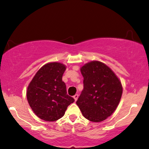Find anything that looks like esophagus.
Masks as SVG:
<instances>
[{
    "instance_id": "1",
    "label": "esophagus",
    "mask_w": 149,
    "mask_h": 149,
    "mask_svg": "<svg viewBox=\"0 0 149 149\" xmlns=\"http://www.w3.org/2000/svg\"><path fill=\"white\" fill-rule=\"evenodd\" d=\"M78 94H76L74 95V96H73V99H74V100L76 101H77V100H78Z\"/></svg>"
}]
</instances>
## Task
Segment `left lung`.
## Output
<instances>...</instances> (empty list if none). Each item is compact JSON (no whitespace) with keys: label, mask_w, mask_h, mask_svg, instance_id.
Listing matches in <instances>:
<instances>
[{"label":"left lung","mask_w":149,"mask_h":149,"mask_svg":"<svg viewBox=\"0 0 149 149\" xmlns=\"http://www.w3.org/2000/svg\"><path fill=\"white\" fill-rule=\"evenodd\" d=\"M84 88L76 102L86 119L101 122L110 116L119 104L121 82L104 63L92 61L80 69Z\"/></svg>","instance_id":"left-lung-1"}]
</instances>
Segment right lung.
I'll return each instance as SVG.
<instances>
[{"label":"right lung","instance_id":"obj_1","mask_svg":"<svg viewBox=\"0 0 149 149\" xmlns=\"http://www.w3.org/2000/svg\"><path fill=\"white\" fill-rule=\"evenodd\" d=\"M66 67L59 63L43 65L28 86L26 96L32 110L45 121H55L64 116L74 99L67 95L62 77Z\"/></svg>","mask_w":149,"mask_h":149}]
</instances>
